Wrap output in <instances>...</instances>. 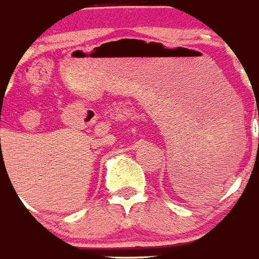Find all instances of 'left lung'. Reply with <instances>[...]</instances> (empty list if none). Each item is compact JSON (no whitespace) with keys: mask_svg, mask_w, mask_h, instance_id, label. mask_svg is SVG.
I'll list each match as a JSON object with an SVG mask.
<instances>
[{"mask_svg":"<svg viewBox=\"0 0 259 259\" xmlns=\"http://www.w3.org/2000/svg\"><path fill=\"white\" fill-rule=\"evenodd\" d=\"M258 121H259V109H258ZM258 144H259V139H258Z\"/></svg>","mask_w":259,"mask_h":259,"instance_id":"8db88e82","label":"left lung"}]
</instances>
